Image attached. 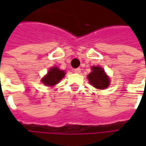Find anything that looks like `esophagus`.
<instances>
[{"instance_id":"obj_1","label":"esophagus","mask_w":146,"mask_h":146,"mask_svg":"<svg viewBox=\"0 0 146 146\" xmlns=\"http://www.w3.org/2000/svg\"><path fill=\"white\" fill-rule=\"evenodd\" d=\"M74 72H75V73H76V74H80V73L81 72V70H80V68H76V69H75V70H74Z\"/></svg>"}]
</instances>
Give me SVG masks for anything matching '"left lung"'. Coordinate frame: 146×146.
I'll use <instances>...</instances> for the list:
<instances>
[{"label":"left lung","mask_w":146,"mask_h":146,"mask_svg":"<svg viewBox=\"0 0 146 146\" xmlns=\"http://www.w3.org/2000/svg\"><path fill=\"white\" fill-rule=\"evenodd\" d=\"M89 83L98 89H105L110 85V78L100 66H92V72L88 76Z\"/></svg>","instance_id":"1"}]
</instances>
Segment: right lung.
Instances as JSON below:
<instances>
[{"instance_id": "1", "label": "right lung", "mask_w": 146, "mask_h": 146, "mask_svg": "<svg viewBox=\"0 0 146 146\" xmlns=\"http://www.w3.org/2000/svg\"><path fill=\"white\" fill-rule=\"evenodd\" d=\"M65 76L64 70H59L58 67H52L48 71V74L42 78L41 81L46 86H54Z\"/></svg>"}]
</instances>
